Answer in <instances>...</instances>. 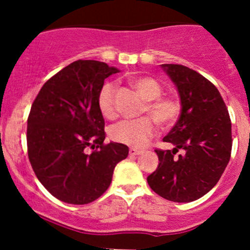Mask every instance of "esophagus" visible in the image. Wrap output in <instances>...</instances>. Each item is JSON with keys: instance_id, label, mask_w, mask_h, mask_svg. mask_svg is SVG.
Here are the masks:
<instances>
[{"instance_id": "esophagus-1", "label": "esophagus", "mask_w": 250, "mask_h": 250, "mask_svg": "<svg viewBox=\"0 0 250 250\" xmlns=\"http://www.w3.org/2000/svg\"><path fill=\"white\" fill-rule=\"evenodd\" d=\"M141 153H143V151L138 150V148H134V147L129 148V155L130 156H138V155H141Z\"/></svg>"}]
</instances>
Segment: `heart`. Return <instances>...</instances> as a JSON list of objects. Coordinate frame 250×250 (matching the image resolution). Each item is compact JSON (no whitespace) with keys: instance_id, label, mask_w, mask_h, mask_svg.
<instances>
[{"instance_id":"obj_1","label":"heart","mask_w":250,"mask_h":250,"mask_svg":"<svg viewBox=\"0 0 250 250\" xmlns=\"http://www.w3.org/2000/svg\"><path fill=\"white\" fill-rule=\"evenodd\" d=\"M128 82L146 102L144 112H147L158 125L168 127L178 120L181 112L180 102L174 97H161L163 88L157 80L150 76H132L128 78ZM115 93V84L106 82L98 94L100 113L109 120L116 116ZM155 134V122L146 116L138 120L121 121L110 128L111 139L135 148L144 147Z\"/></svg>"}]
</instances>
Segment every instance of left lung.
<instances>
[{"label":"left lung","instance_id":"obj_1","mask_svg":"<svg viewBox=\"0 0 250 250\" xmlns=\"http://www.w3.org/2000/svg\"><path fill=\"white\" fill-rule=\"evenodd\" d=\"M162 69L178 88L181 112L163 139L173 151L156 150L160 163L147 183L166 200L192 202L216 185L230 161V115L215 85L197 71L178 64ZM179 149L183 153L175 156Z\"/></svg>","mask_w":250,"mask_h":250}]
</instances>
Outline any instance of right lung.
I'll return each mask as SVG.
<instances>
[{
  "label": "right lung",
  "mask_w": 250,
  "mask_h": 250,
  "mask_svg": "<svg viewBox=\"0 0 250 250\" xmlns=\"http://www.w3.org/2000/svg\"><path fill=\"white\" fill-rule=\"evenodd\" d=\"M120 70L97 60H77L50 77L27 118V155L42 185L58 200L87 204L109 188L128 146L104 144L105 121L98 94ZM88 148L92 153H87Z\"/></svg>",
  "instance_id": "obj_1"
}]
</instances>
